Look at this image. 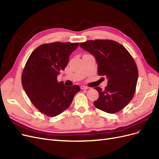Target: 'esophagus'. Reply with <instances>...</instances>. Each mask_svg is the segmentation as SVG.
Listing matches in <instances>:
<instances>
[{"label": "esophagus", "mask_w": 159, "mask_h": 159, "mask_svg": "<svg viewBox=\"0 0 159 159\" xmlns=\"http://www.w3.org/2000/svg\"><path fill=\"white\" fill-rule=\"evenodd\" d=\"M81 89H89V88L87 87V86H85V85H81Z\"/></svg>", "instance_id": "1"}]
</instances>
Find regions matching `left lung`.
Here are the masks:
<instances>
[{"instance_id": "left-lung-1", "label": "left lung", "mask_w": 159, "mask_h": 159, "mask_svg": "<svg viewBox=\"0 0 159 159\" xmlns=\"http://www.w3.org/2000/svg\"><path fill=\"white\" fill-rule=\"evenodd\" d=\"M80 46L95 56L99 75L108 78L105 89L94 88L99 95L94 105L108 113L119 112L135 92L139 74L133 57L123 45L111 40H88Z\"/></svg>"}]
</instances>
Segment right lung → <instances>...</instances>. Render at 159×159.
<instances>
[{"label":"right lung","instance_id":"obj_1","mask_svg":"<svg viewBox=\"0 0 159 159\" xmlns=\"http://www.w3.org/2000/svg\"><path fill=\"white\" fill-rule=\"evenodd\" d=\"M79 43L53 42L42 44L34 50L22 74V84L32 103L41 113L55 117L68 108L78 85L66 86L57 80V75L68 63L71 53Z\"/></svg>","mask_w":159,"mask_h":159}]
</instances>
